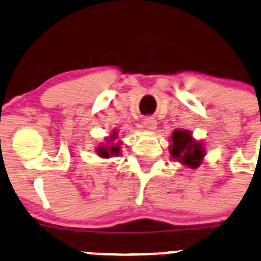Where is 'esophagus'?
Returning a JSON list of instances; mask_svg holds the SVG:
<instances>
[{
  "mask_svg": "<svg viewBox=\"0 0 261 261\" xmlns=\"http://www.w3.org/2000/svg\"><path fill=\"white\" fill-rule=\"evenodd\" d=\"M143 123H144V126H145V127L148 128V130H150V131L155 130V128H156V120H155V118H153V117L144 118Z\"/></svg>",
  "mask_w": 261,
  "mask_h": 261,
  "instance_id": "1",
  "label": "esophagus"
}]
</instances>
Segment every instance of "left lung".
<instances>
[{
  "mask_svg": "<svg viewBox=\"0 0 261 261\" xmlns=\"http://www.w3.org/2000/svg\"><path fill=\"white\" fill-rule=\"evenodd\" d=\"M171 156L182 166L189 168H198L205 155V149L200 141L192 138L187 130H174L171 136Z\"/></svg>",
  "mask_w": 261,
  "mask_h": 261,
  "instance_id": "left-lung-1",
  "label": "left lung"
}]
</instances>
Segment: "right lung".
Masks as SVG:
<instances>
[{
	"instance_id": "right-lung-1",
	"label": "right lung",
	"mask_w": 261,
	"mask_h": 261,
	"mask_svg": "<svg viewBox=\"0 0 261 261\" xmlns=\"http://www.w3.org/2000/svg\"><path fill=\"white\" fill-rule=\"evenodd\" d=\"M116 139H117V131H112V135L110 138H107L106 140L108 141V144L106 145H99L97 148V154L102 158H111V156H117L120 154V145H121V141H117L116 143Z\"/></svg>"
}]
</instances>
